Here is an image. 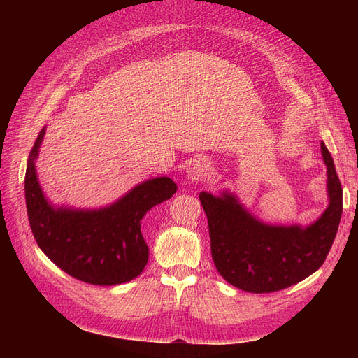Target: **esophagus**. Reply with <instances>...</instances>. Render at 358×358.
I'll return each instance as SVG.
<instances>
[{"label":"esophagus","mask_w":358,"mask_h":358,"mask_svg":"<svg viewBox=\"0 0 358 358\" xmlns=\"http://www.w3.org/2000/svg\"><path fill=\"white\" fill-rule=\"evenodd\" d=\"M210 173V164L208 159L204 158H196L189 162L187 169V178L191 182H199L209 176Z\"/></svg>","instance_id":"obj_1"}]
</instances>
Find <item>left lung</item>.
I'll return each instance as SVG.
<instances>
[{
  "label": "left lung",
  "instance_id": "left-lung-1",
  "mask_svg": "<svg viewBox=\"0 0 358 358\" xmlns=\"http://www.w3.org/2000/svg\"><path fill=\"white\" fill-rule=\"evenodd\" d=\"M321 154L327 167L329 206L306 227L259 221L229 189L221 196L200 192L213 263L227 282L262 294L299 284L322 266L339 229L342 187L324 143Z\"/></svg>",
  "mask_w": 358,
  "mask_h": 358
}]
</instances>
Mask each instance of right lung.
I'll return each instance as SVG.
<instances>
[{
    "label": "right lung",
    "instance_id": "add662e5",
    "mask_svg": "<svg viewBox=\"0 0 358 358\" xmlns=\"http://www.w3.org/2000/svg\"><path fill=\"white\" fill-rule=\"evenodd\" d=\"M41 128L25 173L28 220L37 245L52 263L92 285H119L143 272L149 248L142 220L149 209L169 200L178 185L167 176L152 178L100 209L55 206L43 192L36 161L45 137Z\"/></svg>",
    "mask_w": 358,
    "mask_h": 358
}]
</instances>
